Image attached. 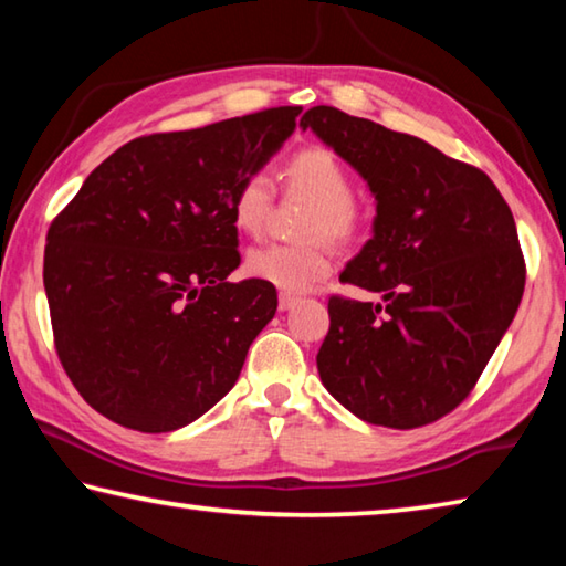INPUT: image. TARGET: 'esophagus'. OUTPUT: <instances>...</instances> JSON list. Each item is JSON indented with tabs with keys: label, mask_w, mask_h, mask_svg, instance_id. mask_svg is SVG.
<instances>
[{
	"label": "esophagus",
	"mask_w": 566,
	"mask_h": 566,
	"mask_svg": "<svg viewBox=\"0 0 566 566\" xmlns=\"http://www.w3.org/2000/svg\"><path fill=\"white\" fill-rule=\"evenodd\" d=\"M296 302H300V300H296L294 294H286V292H282V294H280V310H282V312L292 310V306H294Z\"/></svg>",
	"instance_id": "34e87169"
}]
</instances>
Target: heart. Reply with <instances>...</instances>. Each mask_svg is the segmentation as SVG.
I'll use <instances>...</instances> for the list:
<instances>
[{"instance_id": "obj_1", "label": "heart", "mask_w": 566, "mask_h": 566, "mask_svg": "<svg viewBox=\"0 0 566 566\" xmlns=\"http://www.w3.org/2000/svg\"><path fill=\"white\" fill-rule=\"evenodd\" d=\"M286 187L312 199L317 212L312 214L306 237H327L344 242L359 224V212L352 202L354 181L349 169L327 147H304L286 159ZM274 187L262 171L239 179L232 195V222L244 234H260L270 217ZM247 272L254 280L276 286L282 292H304L332 272L329 252L322 244H260L249 249Z\"/></svg>"}]
</instances>
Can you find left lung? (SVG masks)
<instances>
[{
	"label": "left lung",
	"mask_w": 566,
	"mask_h": 566,
	"mask_svg": "<svg viewBox=\"0 0 566 566\" xmlns=\"http://www.w3.org/2000/svg\"><path fill=\"white\" fill-rule=\"evenodd\" d=\"M300 127L357 169L377 202L371 239L339 280L381 302L332 296L322 385L369 424L437 421L467 399L520 310L512 209L482 169L411 134L324 104Z\"/></svg>",
	"instance_id": "1"
}]
</instances>
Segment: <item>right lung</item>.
Listing matches in <instances>:
<instances>
[{
	"mask_svg": "<svg viewBox=\"0 0 566 566\" xmlns=\"http://www.w3.org/2000/svg\"><path fill=\"white\" fill-rule=\"evenodd\" d=\"M300 107L132 139L54 219L44 292L54 344L92 409L175 432L212 409L276 312L239 266L232 195L292 137Z\"/></svg>",
	"mask_w": 566,
	"mask_h": 566,
	"instance_id": "add662e5",
	"label": "right lung"
}]
</instances>
